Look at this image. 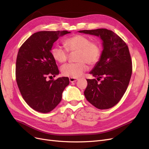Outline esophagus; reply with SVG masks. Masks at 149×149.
<instances>
[{
	"mask_svg": "<svg viewBox=\"0 0 149 149\" xmlns=\"http://www.w3.org/2000/svg\"><path fill=\"white\" fill-rule=\"evenodd\" d=\"M69 79H70V81L71 83H74V82H76V81H77L78 80V79H76V78H69Z\"/></svg>",
	"mask_w": 149,
	"mask_h": 149,
	"instance_id": "esophagus-1",
	"label": "esophagus"
}]
</instances>
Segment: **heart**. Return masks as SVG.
<instances>
[{
  "label": "heart",
  "mask_w": 149,
  "mask_h": 149,
  "mask_svg": "<svg viewBox=\"0 0 149 149\" xmlns=\"http://www.w3.org/2000/svg\"><path fill=\"white\" fill-rule=\"evenodd\" d=\"M67 50L71 53L76 52L74 63L63 66L61 73L68 77L78 78L82 76L88 69L86 63L90 65H95L101 55V47L97 42H91V39L81 35H76L68 38L64 42ZM66 49L60 46L53 47L52 56L56 61L63 63L66 60L68 53Z\"/></svg>",
  "instance_id": "1"
}]
</instances>
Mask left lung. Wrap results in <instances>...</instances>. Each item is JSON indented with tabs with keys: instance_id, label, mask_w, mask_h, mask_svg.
Listing matches in <instances>:
<instances>
[{
	"instance_id": "1",
	"label": "left lung",
	"mask_w": 149,
	"mask_h": 149,
	"mask_svg": "<svg viewBox=\"0 0 149 149\" xmlns=\"http://www.w3.org/2000/svg\"><path fill=\"white\" fill-rule=\"evenodd\" d=\"M78 31L96 36L102 40L100 59L89 72L97 79H86L88 86L84 94L97 109H109L123 96L131 77L132 61L128 47L118 35L106 29Z\"/></svg>"
}]
</instances>
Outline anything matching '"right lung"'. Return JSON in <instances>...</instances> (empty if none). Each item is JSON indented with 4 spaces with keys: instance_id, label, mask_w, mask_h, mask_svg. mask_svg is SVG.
<instances>
[{
    "instance_id": "right-lung-1",
    "label": "right lung",
    "mask_w": 149,
    "mask_h": 149,
    "mask_svg": "<svg viewBox=\"0 0 149 149\" xmlns=\"http://www.w3.org/2000/svg\"><path fill=\"white\" fill-rule=\"evenodd\" d=\"M70 31H41L31 35L20 48L16 61V81L27 104L42 113L52 111L61 100L70 83L67 77L47 80L59 74L51 50L53 43Z\"/></svg>"
}]
</instances>
